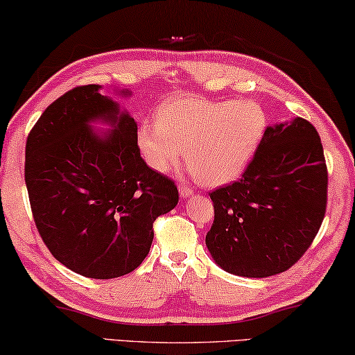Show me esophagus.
<instances>
[{"mask_svg": "<svg viewBox=\"0 0 355 355\" xmlns=\"http://www.w3.org/2000/svg\"><path fill=\"white\" fill-rule=\"evenodd\" d=\"M178 193H180V196H182V198H188V196H191L194 191H193V188L189 187L188 183L180 182L178 183Z\"/></svg>", "mask_w": 355, "mask_h": 355, "instance_id": "34e87169", "label": "esophagus"}]
</instances>
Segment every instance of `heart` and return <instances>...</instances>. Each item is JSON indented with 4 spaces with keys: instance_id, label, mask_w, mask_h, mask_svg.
<instances>
[{
    "instance_id": "b5f03b06",
    "label": "heart",
    "mask_w": 355,
    "mask_h": 355,
    "mask_svg": "<svg viewBox=\"0 0 355 355\" xmlns=\"http://www.w3.org/2000/svg\"><path fill=\"white\" fill-rule=\"evenodd\" d=\"M266 129V111L252 100L178 97L161 105L156 124L141 125L137 141L156 172L177 168L187 151L191 175L218 187L244 171Z\"/></svg>"
}]
</instances>
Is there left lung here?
Listing matches in <instances>:
<instances>
[{
  "instance_id": "obj_1",
  "label": "left lung",
  "mask_w": 355,
  "mask_h": 355,
  "mask_svg": "<svg viewBox=\"0 0 355 355\" xmlns=\"http://www.w3.org/2000/svg\"><path fill=\"white\" fill-rule=\"evenodd\" d=\"M329 172L315 127L303 118L268 127L242 177L209 193L215 218L205 244L242 277L287 271L324 221Z\"/></svg>"
}]
</instances>
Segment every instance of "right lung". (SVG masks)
<instances>
[{"label":"right lung","instance_id":"obj_1","mask_svg":"<svg viewBox=\"0 0 355 355\" xmlns=\"http://www.w3.org/2000/svg\"><path fill=\"white\" fill-rule=\"evenodd\" d=\"M98 91L78 86L44 110L26 139L25 183L55 260L84 277L113 279L145 260L153 223L175 207L178 189L141 159L134 118ZM95 119L115 129L95 136Z\"/></svg>","mask_w":355,"mask_h":355}]
</instances>
